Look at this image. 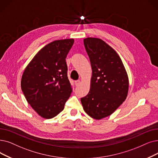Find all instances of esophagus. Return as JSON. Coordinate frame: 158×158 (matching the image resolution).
<instances>
[{
  "label": "esophagus",
  "instance_id": "34e87169",
  "mask_svg": "<svg viewBox=\"0 0 158 158\" xmlns=\"http://www.w3.org/2000/svg\"><path fill=\"white\" fill-rule=\"evenodd\" d=\"M75 85H76L77 86H79V85L81 84V81H80V80L75 81Z\"/></svg>",
  "mask_w": 158,
  "mask_h": 158
}]
</instances>
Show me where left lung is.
I'll return each mask as SVG.
<instances>
[{
    "instance_id": "8db88e82",
    "label": "left lung",
    "mask_w": 158,
    "mask_h": 158,
    "mask_svg": "<svg viewBox=\"0 0 158 158\" xmlns=\"http://www.w3.org/2000/svg\"><path fill=\"white\" fill-rule=\"evenodd\" d=\"M92 74L90 88L81 101L85 112L99 120L113 114L127 97L128 74L119 55L105 41L84 39Z\"/></svg>"
}]
</instances>
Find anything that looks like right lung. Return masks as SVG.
Segmentation results:
<instances>
[{
	"mask_svg": "<svg viewBox=\"0 0 158 158\" xmlns=\"http://www.w3.org/2000/svg\"><path fill=\"white\" fill-rule=\"evenodd\" d=\"M73 43V39H66L46 45L23 73L20 85L26 99L43 118L56 117L70 98L72 90L65 59Z\"/></svg>",
	"mask_w": 158,
	"mask_h": 158,
	"instance_id": "right-lung-1",
	"label": "right lung"
}]
</instances>
